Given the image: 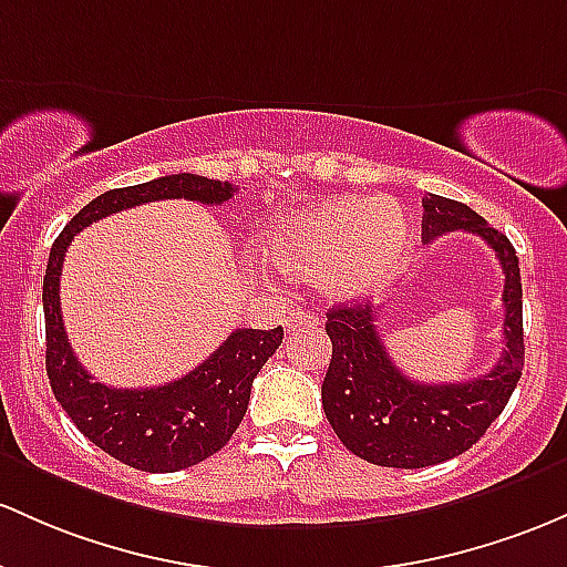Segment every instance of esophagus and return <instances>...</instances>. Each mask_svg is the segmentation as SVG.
<instances>
[{
    "instance_id": "obj_1",
    "label": "esophagus",
    "mask_w": 567,
    "mask_h": 567,
    "mask_svg": "<svg viewBox=\"0 0 567 567\" xmlns=\"http://www.w3.org/2000/svg\"><path fill=\"white\" fill-rule=\"evenodd\" d=\"M317 326H320V317L303 312V309H296V312H290L288 320H285V328H288L290 333L309 331V328H317Z\"/></svg>"
}]
</instances>
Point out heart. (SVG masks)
<instances>
[{
    "label": "heart",
    "mask_w": 567,
    "mask_h": 567,
    "mask_svg": "<svg viewBox=\"0 0 567 567\" xmlns=\"http://www.w3.org/2000/svg\"><path fill=\"white\" fill-rule=\"evenodd\" d=\"M414 226L393 198L333 196L266 228L260 247L293 277H312L328 296L379 293L401 274Z\"/></svg>",
    "instance_id": "obj_1"
}]
</instances>
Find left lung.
Returning <instances> with one entry per match:
<instances>
[{"label":"left lung","mask_w":567,"mask_h":567,"mask_svg":"<svg viewBox=\"0 0 567 567\" xmlns=\"http://www.w3.org/2000/svg\"><path fill=\"white\" fill-rule=\"evenodd\" d=\"M422 207V241L468 231L493 247L506 277V347L495 369L471 382H414L398 369L379 339L377 322L382 309H371L363 301L331 309L326 333L331 336L333 354L322 379V409L352 455L384 468H425L471 450L506 409L525 365L522 279L514 245L487 226L482 215L452 198L427 193Z\"/></svg>","instance_id":"8db88e82"}]
</instances>
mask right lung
I'll list each match as a JSON object with an SVG mask.
<instances>
[{"label": "right lung", "instance_id": "obj_1", "mask_svg": "<svg viewBox=\"0 0 567 567\" xmlns=\"http://www.w3.org/2000/svg\"><path fill=\"white\" fill-rule=\"evenodd\" d=\"M236 185L198 174H169L128 188L102 193L66 223L53 241L42 279L45 309V369L55 401L78 431L121 463L147 474H172L202 463L231 441L245 420L252 379L282 344V328L252 331L239 328L202 365L161 388H107L93 382L74 358L61 320L59 279L70 241L91 223L121 209L161 198H188L198 204H223L234 198Z\"/></svg>", "mask_w": 567, "mask_h": 567}]
</instances>
